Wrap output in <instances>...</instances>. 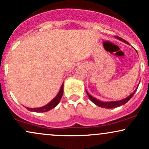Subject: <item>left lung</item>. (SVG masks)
<instances>
[{"instance_id":"8db88e82","label":"left lung","mask_w":149,"mask_h":149,"mask_svg":"<svg viewBox=\"0 0 149 149\" xmlns=\"http://www.w3.org/2000/svg\"><path fill=\"white\" fill-rule=\"evenodd\" d=\"M115 37L117 39H118V40H120V41H123V42H125L126 44H128V45H130L129 42L126 41V40H125L124 39L122 38H120L119 36H115ZM139 83H140V82H139ZM136 89H137V88L135 89L134 91L132 93L131 95H130V96H128L127 97H126V98L123 99V100H119V101H114V102H102V101L97 100V99L95 98L94 97H92L91 95H90V94L88 93L87 90H86V92H87V95H88V97L90 98V100H91L94 104H96L97 106H98V107H102V108H105V109H114V108L118 107H120V106L124 105L125 104L127 103L128 101H129L132 98V97L133 95H134V93L136 91Z\"/></svg>"}]
</instances>
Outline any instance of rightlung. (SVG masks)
I'll return each mask as SVG.
<instances>
[{
  "label": "right lung",
  "mask_w": 149,
  "mask_h": 149,
  "mask_svg": "<svg viewBox=\"0 0 149 149\" xmlns=\"http://www.w3.org/2000/svg\"><path fill=\"white\" fill-rule=\"evenodd\" d=\"M64 83H62L61 85L60 90H59V92L56 97H54L53 100L51 101L50 102H49L48 104H46L45 106H43L42 107H39V108H29L26 107V109H28L29 111L32 112H36V113H41V112H47L48 111L51 110V109H54V107H56L59 104V102H60L61 97H62L63 95V92H64Z\"/></svg>",
  "instance_id": "add662e5"
}]
</instances>
